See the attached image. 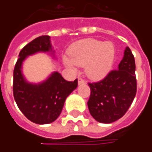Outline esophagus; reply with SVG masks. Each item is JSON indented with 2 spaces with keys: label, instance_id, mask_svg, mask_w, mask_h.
I'll return each mask as SVG.
<instances>
[{
  "label": "esophagus",
  "instance_id": "1",
  "mask_svg": "<svg viewBox=\"0 0 152 152\" xmlns=\"http://www.w3.org/2000/svg\"><path fill=\"white\" fill-rule=\"evenodd\" d=\"M78 84H79V85L85 84V80H84V79H83L81 76H78Z\"/></svg>",
  "mask_w": 152,
  "mask_h": 152
}]
</instances>
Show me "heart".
<instances>
[{
    "label": "heart",
    "instance_id": "obj_1",
    "mask_svg": "<svg viewBox=\"0 0 152 152\" xmlns=\"http://www.w3.org/2000/svg\"><path fill=\"white\" fill-rule=\"evenodd\" d=\"M115 57V48L111 42L94 39L76 41L71 46L69 57H64V63L71 69L76 66H86L89 76L99 79L112 69Z\"/></svg>",
    "mask_w": 152,
    "mask_h": 152
}]
</instances>
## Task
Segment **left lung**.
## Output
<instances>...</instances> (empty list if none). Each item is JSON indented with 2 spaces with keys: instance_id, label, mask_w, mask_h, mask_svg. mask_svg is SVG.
Here are the masks:
<instances>
[{
  "instance_id": "obj_1",
  "label": "left lung",
  "mask_w": 152,
  "mask_h": 152,
  "mask_svg": "<svg viewBox=\"0 0 152 152\" xmlns=\"http://www.w3.org/2000/svg\"><path fill=\"white\" fill-rule=\"evenodd\" d=\"M88 84L90 96L87 104L96 121L109 124L122 117L137 93L135 60L130 49H125L118 69L112 70L99 81Z\"/></svg>"
}]
</instances>
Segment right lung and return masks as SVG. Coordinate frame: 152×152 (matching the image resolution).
Returning a JSON list of instances; mask_svg holds the SVG:
<instances>
[{
	"mask_svg": "<svg viewBox=\"0 0 152 152\" xmlns=\"http://www.w3.org/2000/svg\"><path fill=\"white\" fill-rule=\"evenodd\" d=\"M50 36H40L25 45L18 54L13 80L14 98L19 110L29 121L39 124H50L59 116L66 97L78 86V80L67 81L53 72L39 85L26 82L21 72L23 61L37 52L51 50Z\"/></svg>",
	"mask_w": 152,
	"mask_h": 152,
	"instance_id": "1",
	"label": "right lung"
}]
</instances>
